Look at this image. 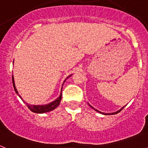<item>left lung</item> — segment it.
Returning <instances> with one entry per match:
<instances>
[{
	"label": "left lung",
	"instance_id": "1",
	"mask_svg": "<svg viewBox=\"0 0 148 148\" xmlns=\"http://www.w3.org/2000/svg\"><path fill=\"white\" fill-rule=\"evenodd\" d=\"M90 107H91V108H92V109H94V110H96V111H97V112H99V110H95V108H92V106H90ZM125 108V107H123V108H121V110H118V111H117V112H115V113H103V114H104V115H114V114H116V113H119L120 111H121V110H122V109H123V108ZM99 113H101V112H99Z\"/></svg>",
	"mask_w": 148,
	"mask_h": 148
}]
</instances>
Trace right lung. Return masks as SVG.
<instances>
[{"label": "right lung", "instance_id": "obj_1", "mask_svg": "<svg viewBox=\"0 0 148 148\" xmlns=\"http://www.w3.org/2000/svg\"><path fill=\"white\" fill-rule=\"evenodd\" d=\"M12 84H13V87H14V90H15V92L16 93H18V91H17V89L15 86V83H14V78H13L12 76ZM61 95L62 94L61 93L58 99L55 100L53 102L49 103V104H47V105H30V104H27V107H28L29 109L31 111L34 112V113H47V112H49V111L53 110H54L55 108H56L60 104V101L61 100ZM20 96V95H19ZM20 98L21 99V97L20 96ZM27 104V103H26Z\"/></svg>", "mask_w": 148, "mask_h": 148}]
</instances>
